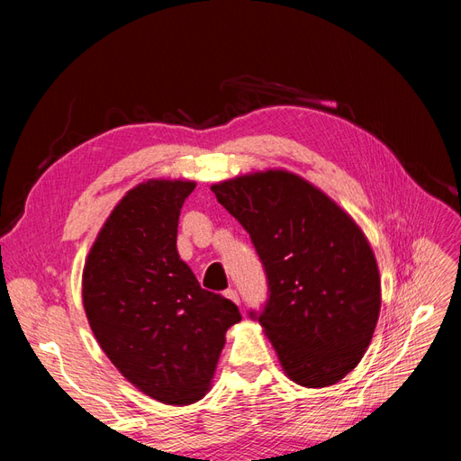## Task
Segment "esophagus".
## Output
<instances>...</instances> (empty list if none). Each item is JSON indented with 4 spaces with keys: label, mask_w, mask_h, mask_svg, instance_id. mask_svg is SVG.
I'll return each mask as SVG.
<instances>
[{
    "label": "esophagus",
    "mask_w": 461,
    "mask_h": 461,
    "mask_svg": "<svg viewBox=\"0 0 461 461\" xmlns=\"http://www.w3.org/2000/svg\"><path fill=\"white\" fill-rule=\"evenodd\" d=\"M225 296H227L229 300H232L234 303H239V302H240V298H239V292H236L234 288H227V290H225Z\"/></svg>",
    "instance_id": "34e87169"
}]
</instances>
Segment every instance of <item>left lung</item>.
I'll return each instance as SVG.
<instances>
[{
    "instance_id": "obj_1",
    "label": "left lung",
    "mask_w": 461,
    "mask_h": 461,
    "mask_svg": "<svg viewBox=\"0 0 461 461\" xmlns=\"http://www.w3.org/2000/svg\"><path fill=\"white\" fill-rule=\"evenodd\" d=\"M240 222L267 276V302L249 312L292 381L323 388L350 373L373 339L381 278L359 227L323 192L286 171L212 186Z\"/></svg>"
}]
</instances>
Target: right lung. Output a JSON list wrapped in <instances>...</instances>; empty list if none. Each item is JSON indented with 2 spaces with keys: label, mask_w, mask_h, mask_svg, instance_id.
<instances>
[{
  "label": "right lung",
  "mask_w": 461,
  "mask_h": 461,
  "mask_svg": "<svg viewBox=\"0 0 461 461\" xmlns=\"http://www.w3.org/2000/svg\"><path fill=\"white\" fill-rule=\"evenodd\" d=\"M196 183L148 180L129 190L90 249L82 302L95 340L153 400L186 406L212 384L236 303L203 290L176 252L178 215Z\"/></svg>",
  "instance_id": "add662e5"
}]
</instances>
